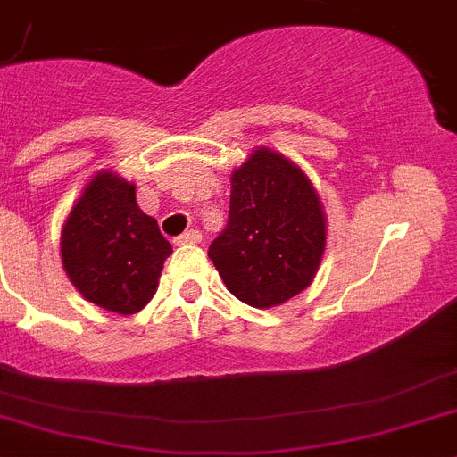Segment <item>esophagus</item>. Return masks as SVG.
Segmentation results:
<instances>
[{
    "instance_id": "1",
    "label": "esophagus",
    "mask_w": 457,
    "mask_h": 457,
    "mask_svg": "<svg viewBox=\"0 0 457 457\" xmlns=\"http://www.w3.org/2000/svg\"><path fill=\"white\" fill-rule=\"evenodd\" d=\"M175 242L177 245H199V242H202V233L195 231V228H190V231L181 233Z\"/></svg>"
}]
</instances>
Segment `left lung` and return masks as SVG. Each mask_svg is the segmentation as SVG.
I'll return each instance as SVG.
<instances>
[{
	"label": "left lung",
	"mask_w": 457,
	"mask_h": 457,
	"mask_svg": "<svg viewBox=\"0 0 457 457\" xmlns=\"http://www.w3.org/2000/svg\"><path fill=\"white\" fill-rule=\"evenodd\" d=\"M231 186L228 220L208 258L242 303L280 305L310 285L325 251L319 195L301 168L271 150H255Z\"/></svg>",
	"instance_id": "obj_1"
}]
</instances>
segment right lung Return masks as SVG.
Segmentation results:
<instances>
[{
	"label": "right lung",
	"instance_id": "1",
	"mask_svg": "<svg viewBox=\"0 0 457 457\" xmlns=\"http://www.w3.org/2000/svg\"><path fill=\"white\" fill-rule=\"evenodd\" d=\"M62 264L87 301L134 314L154 296L172 246L137 206L134 184L98 172L62 228Z\"/></svg>",
	"mask_w": 457,
	"mask_h": 457
}]
</instances>
